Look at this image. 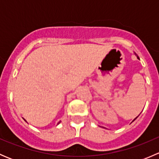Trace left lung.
<instances>
[{"label": "left lung", "mask_w": 159, "mask_h": 159, "mask_svg": "<svg viewBox=\"0 0 159 159\" xmlns=\"http://www.w3.org/2000/svg\"><path fill=\"white\" fill-rule=\"evenodd\" d=\"M137 57H138V59H139V57H138V56H137ZM138 118V117H136V118H134V120H133V121H134V120H135V119H136V118Z\"/></svg>", "instance_id": "obj_1"}]
</instances>
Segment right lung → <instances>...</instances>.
<instances>
[{
  "mask_svg": "<svg viewBox=\"0 0 159 159\" xmlns=\"http://www.w3.org/2000/svg\"><path fill=\"white\" fill-rule=\"evenodd\" d=\"M25 121H26V120H25ZM59 123H60V122H59ZM59 123H58V124H59Z\"/></svg>",
  "mask_w": 159,
  "mask_h": 159,
  "instance_id": "1",
  "label": "right lung"
}]
</instances>
